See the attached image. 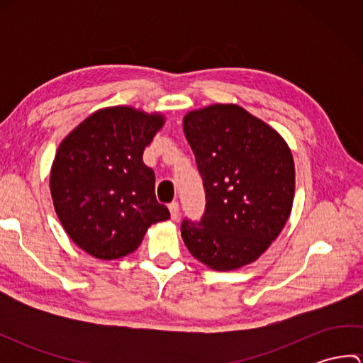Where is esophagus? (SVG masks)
I'll return each mask as SVG.
<instances>
[{"label":"esophagus","mask_w":363,"mask_h":363,"mask_svg":"<svg viewBox=\"0 0 363 363\" xmlns=\"http://www.w3.org/2000/svg\"><path fill=\"white\" fill-rule=\"evenodd\" d=\"M168 209H169V213H172V220H177V218H179V213H181L179 204H177V203H172V204L168 206Z\"/></svg>","instance_id":"34e87169"}]
</instances>
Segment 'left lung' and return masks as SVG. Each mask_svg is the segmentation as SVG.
<instances>
[{"mask_svg":"<svg viewBox=\"0 0 363 363\" xmlns=\"http://www.w3.org/2000/svg\"><path fill=\"white\" fill-rule=\"evenodd\" d=\"M206 191L199 223L182 221L191 256L217 272L260 257L281 234L295 196V164L284 138L237 104H212L184 117Z\"/></svg>","mask_w":363,"mask_h":363,"instance_id":"1","label":"left lung"}]
</instances>
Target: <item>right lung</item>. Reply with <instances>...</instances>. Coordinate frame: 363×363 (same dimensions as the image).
Returning <instances> with one entry per match:
<instances>
[{
  "label": "right lung",
  "mask_w": 363,
  "mask_h": 363,
  "mask_svg": "<svg viewBox=\"0 0 363 363\" xmlns=\"http://www.w3.org/2000/svg\"><path fill=\"white\" fill-rule=\"evenodd\" d=\"M162 113L129 106L99 109L59 145L50 189L68 237L101 260L125 257L154 223L169 218L154 194L143 151L164 126Z\"/></svg>",
  "instance_id": "right-lung-1"
}]
</instances>
